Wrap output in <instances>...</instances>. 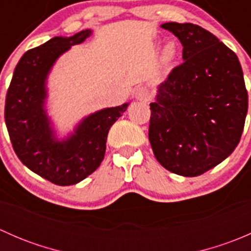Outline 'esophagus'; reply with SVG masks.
Returning <instances> with one entry per match:
<instances>
[{
	"mask_svg": "<svg viewBox=\"0 0 251 251\" xmlns=\"http://www.w3.org/2000/svg\"><path fill=\"white\" fill-rule=\"evenodd\" d=\"M136 98H137L138 100L147 102V100H151V91L147 87H140L136 91Z\"/></svg>",
	"mask_w": 251,
	"mask_h": 251,
	"instance_id": "esophagus-1",
	"label": "esophagus"
}]
</instances>
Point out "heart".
<instances>
[{"label":"heart","mask_w":251,"mask_h":251,"mask_svg":"<svg viewBox=\"0 0 251 251\" xmlns=\"http://www.w3.org/2000/svg\"><path fill=\"white\" fill-rule=\"evenodd\" d=\"M177 55V45L176 42H169L165 45L163 50V60L165 63H170Z\"/></svg>","instance_id":"b5f03b06"}]
</instances>
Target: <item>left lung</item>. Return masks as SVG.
I'll list each match as a JSON object with an SVG mask.
<instances>
[{"instance_id": "obj_1", "label": "left lung", "mask_w": 251, "mask_h": 251, "mask_svg": "<svg viewBox=\"0 0 251 251\" xmlns=\"http://www.w3.org/2000/svg\"><path fill=\"white\" fill-rule=\"evenodd\" d=\"M183 46V62L151 103L149 142L171 173L194 177L224 161L242 137L248 91L238 57L196 24L165 23Z\"/></svg>"}]
</instances>
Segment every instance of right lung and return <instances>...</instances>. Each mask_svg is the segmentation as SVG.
I'll use <instances>...</instances> for the list:
<instances>
[{
	"label": "right lung",
	"mask_w": 251,
	"mask_h": 251,
	"mask_svg": "<svg viewBox=\"0 0 251 251\" xmlns=\"http://www.w3.org/2000/svg\"><path fill=\"white\" fill-rule=\"evenodd\" d=\"M82 30L72 37H53L20 58L6 96L4 120L14 151L32 173L58 186L76 184L102 163L108 132L127 103L83 119L67 141L55 140L46 111V77L65 50L91 35Z\"/></svg>",
	"instance_id": "right-lung-1"
}]
</instances>
